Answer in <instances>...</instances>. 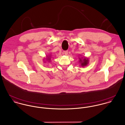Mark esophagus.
<instances>
[{"mask_svg": "<svg viewBox=\"0 0 125 125\" xmlns=\"http://www.w3.org/2000/svg\"><path fill=\"white\" fill-rule=\"evenodd\" d=\"M63 52H64V54H65V55H67L68 54V51L67 50H66V51H63Z\"/></svg>", "mask_w": 125, "mask_h": 125, "instance_id": "1", "label": "esophagus"}]
</instances>
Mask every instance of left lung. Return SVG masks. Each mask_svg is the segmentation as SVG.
<instances>
[{
  "label": "left lung",
  "instance_id": "8db88e82",
  "mask_svg": "<svg viewBox=\"0 0 125 125\" xmlns=\"http://www.w3.org/2000/svg\"><path fill=\"white\" fill-rule=\"evenodd\" d=\"M79 62L80 63V65H81V66L82 67H84L88 65V64L89 63V59L87 57H82V58H79Z\"/></svg>",
  "mask_w": 125,
  "mask_h": 125
}]
</instances>
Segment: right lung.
Returning a JSON list of instances; mask_svg holds the SVG:
<instances>
[{
	"mask_svg": "<svg viewBox=\"0 0 125 125\" xmlns=\"http://www.w3.org/2000/svg\"><path fill=\"white\" fill-rule=\"evenodd\" d=\"M51 55H47L46 57V58H44V59H45V60H43V61H44V62H45V61H47V62H50V61H51Z\"/></svg>",
	"mask_w": 125,
	"mask_h": 125,
	"instance_id": "add662e5",
	"label": "right lung"
}]
</instances>
